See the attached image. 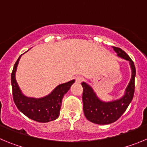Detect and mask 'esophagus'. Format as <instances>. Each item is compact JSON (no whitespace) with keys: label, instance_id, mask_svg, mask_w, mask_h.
<instances>
[{"label":"esophagus","instance_id":"obj_1","mask_svg":"<svg viewBox=\"0 0 147 147\" xmlns=\"http://www.w3.org/2000/svg\"><path fill=\"white\" fill-rule=\"evenodd\" d=\"M83 80V78L80 76H78L76 78V79H75V81H76L77 83H80Z\"/></svg>","mask_w":147,"mask_h":147}]
</instances>
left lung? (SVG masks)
I'll return each mask as SVG.
<instances>
[{"label": "left lung", "instance_id": "obj_1", "mask_svg": "<svg viewBox=\"0 0 147 147\" xmlns=\"http://www.w3.org/2000/svg\"><path fill=\"white\" fill-rule=\"evenodd\" d=\"M119 57L129 62L132 76L129 84L125 89L122 97L111 102H103L97 97L92 88L85 82L81 83L83 88V112L86 118L92 122L98 125H108L116 121L125 113L133 98L135 91L136 67L129 55L121 48L113 47Z\"/></svg>", "mask_w": 147, "mask_h": 147}]
</instances>
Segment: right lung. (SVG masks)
<instances>
[{
  "label": "right lung",
  "instance_id": "1",
  "mask_svg": "<svg viewBox=\"0 0 147 147\" xmlns=\"http://www.w3.org/2000/svg\"><path fill=\"white\" fill-rule=\"evenodd\" d=\"M18 58L11 75L13 100L20 111L27 117L38 122H48L56 119L59 116L62 99L75 80L60 84L52 92L42 98H32L23 95L16 81L15 72L19 60Z\"/></svg>",
  "mask_w": 147,
  "mask_h": 147
}]
</instances>
